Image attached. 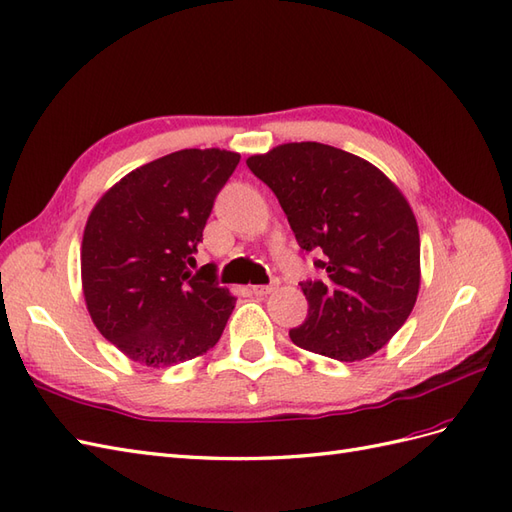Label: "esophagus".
Wrapping results in <instances>:
<instances>
[{
    "instance_id": "obj_1",
    "label": "esophagus",
    "mask_w": 512,
    "mask_h": 512,
    "mask_svg": "<svg viewBox=\"0 0 512 512\" xmlns=\"http://www.w3.org/2000/svg\"><path fill=\"white\" fill-rule=\"evenodd\" d=\"M251 291H253L255 296H268V294H272V291H274V285H253Z\"/></svg>"
}]
</instances>
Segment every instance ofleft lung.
I'll return each mask as SVG.
<instances>
[{"instance_id":"left-lung-1","label":"left lung","mask_w":512,"mask_h":512,"mask_svg":"<svg viewBox=\"0 0 512 512\" xmlns=\"http://www.w3.org/2000/svg\"><path fill=\"white\" fill-rule=\"evenodd\" d=\"M287 214L302 251L324 253V281L302 283L309 315L289 330L306 352L356 362L410 317L420 289V236L410 203L384 171L326 143L276 145L246 158Z\"/></svg>"}]
</instances>
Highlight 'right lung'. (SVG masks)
<instances>
[{
    "mask_svg": "<svg viewBox=\"0 0 512 512\" xmlns=\"http://www.w3.org/2000/svg\"><path fill=\"white\" fill-rule=\"evenodd\" d=\"M240 163L229 150H180L126 173L87 216L81 285L98 332L133 362L163 369L203 356L236 296L197 274L193 253L214 197Z\"/></svg>",
    "mask_w": 512,
    "mask_h": 512,
    "instance_id": "add662e5",
    "label": "right lung"
}]
</instances>
